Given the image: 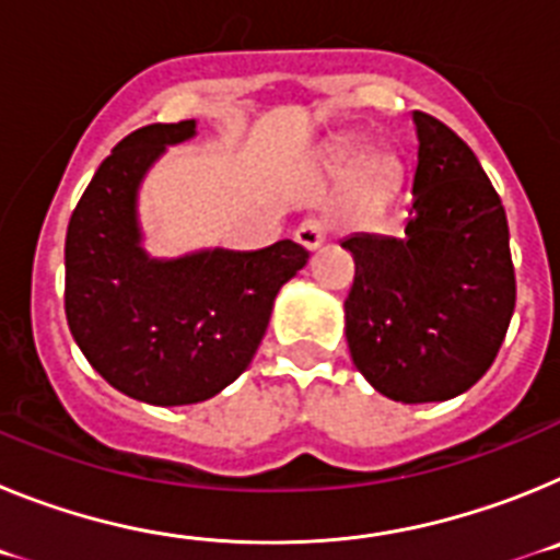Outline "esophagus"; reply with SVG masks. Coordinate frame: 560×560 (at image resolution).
<instances>
[{"label":"esophagus","instance_id":"esophagus-1","mask_svg":"<svg viewBox=\"0 0 560 560\" xmlns=\"http://www.w3.org/2000/svg\"><path fill=\"white\" fill-rule=\"evenodd\" d=\"M294 237H296V244L303 246V249H316V246L323 244L325 237H328V221H325V219H305L303 224L296 226Z\"/></svg>","mask_w":560,"mask_h":560}]
</instances>
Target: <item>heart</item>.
Segmentation results:
<instances>
[{
  "mask_svg": "<svg viewBox=\"0 0 560 560\" xmlns=\"http://www.w3.org/2000/svg\"><path fill=\"white\" fill-rule=\"evenodd\" d=\"M341 167H350V192L359 205H378L395 190L400 179L398 162L389 153H370L361 162L355 156H341Z\"/></svg>",
  "mask_w": 560,
  "mask_h": 560,
  "instance_id": "heart-1",
  "label": "heart"
}]
</instances>
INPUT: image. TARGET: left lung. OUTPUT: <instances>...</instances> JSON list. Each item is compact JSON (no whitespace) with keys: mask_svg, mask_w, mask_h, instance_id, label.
Masks as SVG:
<instances>
[{"mask_svg":"<svg viewBox=\"0 0 560 560\" xmlns=\"http://www.w3.org/2000/svg\"><path fill=\"white\" fill-rule=\"evenodd\" d=\"M418 167L404 237L353 235L345 296L353 364L393 400L429 404L471 389L497 359L516 271L502 199L474 151L415 112Z\"/></svg>","mask_w":560,"mask_h":560,"instance_id":"1","label":"left lung"}]
</instances>
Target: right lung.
Instances as JSON below:
<instances>
[{"label":"right lung","mask_w":560,"mask_h":560,"mask_svg":"<svg viewBox=\"0 0 560 560\" xmlns=\"http://www.w3.org/2000/svg\"><path fill=\"white\" fill-rule=\"evenodd\" d=\"M192 133V120L153 122L117 142L72 210L63 246V311L78 348L114 389L156 407L199 404L244 373L277 291L308 264L294 241L165 264L140 249L142 173Z\"/></svg>","instance_id":"right-lung-1"}]
</instances>
